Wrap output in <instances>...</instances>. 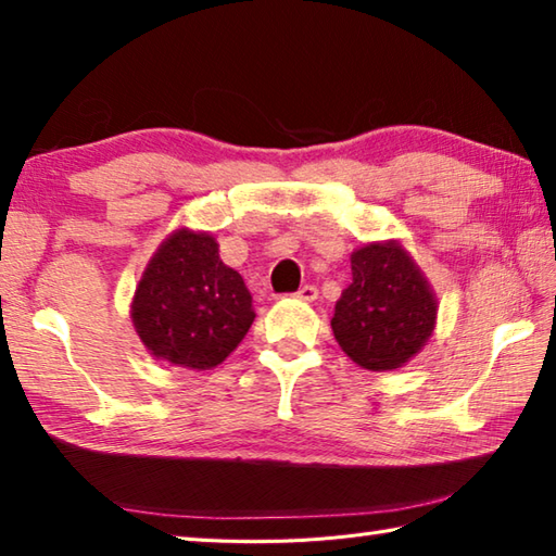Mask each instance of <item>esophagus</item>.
Instances as JSON below:
<instances>
[{
  "label": "esophagus",
  "mask_w": 556,
  "mask_h": 556,
  "mask_svg": "<svg viewBox=\"0 0 556 556\" xmlns=\"http://www.w3.org/2000/svg\"><path fill=\"white\" fill-rule=\"evenodd\" d=\"M301 301H308V304H311V301H316L318 299V289L316 287H313V285H304V287H301L299 289V294H296Z\"/></svg>",
  "instance_id": "1"
}]
</instances>
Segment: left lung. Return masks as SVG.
Segmentation results:
<instances>
[{"label": "left lung", "mask_w": 556, "mask_h": 556, "mask_svg": "<svg viewBox=\"0 0 556 556\" xmlns=\"http://www.w3.org/2000/svg\"><path fill=\"white\" fill-rule=\"evenodd\" d=\"M352 285L332 313L342 352L369 371H389L416 357L435 330L438 299L399 240L352 252Z\"/></svg>", "instance_id": "8db88e82"}]
</instances>
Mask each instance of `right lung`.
<instances>
[{"label": "right lung", "mask_w": 556, "mask_h": 556, "mask_svg": "<svg viewBox=\"0 0 556 556\" xmlns=\"http://www.w3.org/2000/svg\"><path fill=\"white\" fill-rule=\"evenodd\" d=\"M130 320L150 355L204 371L240 345L255 311L243 277L218 257L216 238L179 228L150 257Z\"/></svg>", "instance_id": "1"}]
</instances>
